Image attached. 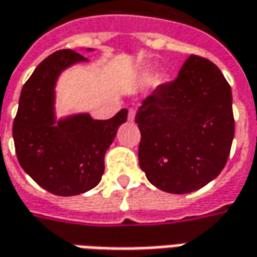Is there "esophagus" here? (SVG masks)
<instances>
[{
	"instance_id": "1",
	"label": "esophagus",
	"mask_w": 257,
	"mask_h": 257,
	"mask_svg": "<svg viewBox=\"0 0 257 257\" xmlns=\"http://www.w3.org/2000/svg\"><path fill=\"white\" fill-rule=\"evenodd\" d=\"M135 114H136V112H135V110H132V108L128 111V119H129V121H134Z\"/></svg>"
}]
</instances>
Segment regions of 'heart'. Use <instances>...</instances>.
I'll return each instance as SVG.
<instances>
[{
    "label": "heart",
    "instance_id": "b5f03b06",
    "mask_svg": "<svg viewBox=\"0 0 257 257\" xmlns=\"http://www.w3.org/2000/svg\"><path fill=\"white\" fill-rule=\"evenodd\" d=\"M143 80H145V82H150V80H152V78H150V76H145V79H143Z\"/></svg>",
    "mask_w": 257,
    "mask_h": 257
}]
</instances>
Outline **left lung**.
<instances>
[{
  "instance_id": "1",
  "label": "left lung",
  "mask_w": 257,
  "mask_h": 257,
  "mask_svg": "<svg viewBox=\"0 0 257 257\" xmlns=\"http://www.w3.org/2000/svg\"><path fill=\"white\" fill-rule=\"evenodd\" d=\"M135 122L139 166L150 184L177 195L196 191L228 160L235 132L231 87L211 61L192 54L177 78L143 100Z\"/></svg>"
}]
</instances>
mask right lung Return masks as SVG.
Here are the masks:
<instances>
[{"label":"right lung","mask_w":257,"mask_h":257,"mask_svg":"<svg viewBox=\"0 0 257 257\" xmlns=\"http://www.w3.org/2000/svg\"><path fill=\"white\" fill-rule=\"evenodd\" d=\"M79 61L73 50H60L39 64L23 85L12 135L18 161L32 179L58 196L90 191L104 172V156L126 121L122 108L110 119L78 114L55 123L54 100L60 73Z\"/></svg>","instance_id":"add662e5"}]
</instances>
